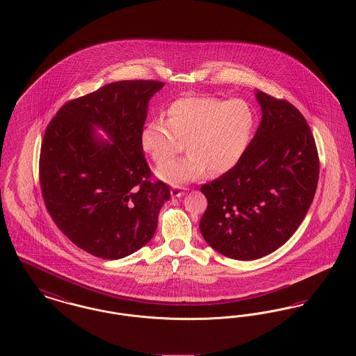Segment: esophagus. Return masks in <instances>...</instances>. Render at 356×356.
I'll use <instances>...</instances> for the list:
<instances>
[{
	"instance_id": "esophagus-1",
	"label": "esophagus",
	"mask_w": 356,
	"mask_h": 356,
	"mask_svg": "<svg viewBox=\"0 0 356 356\" xmlns=\"http://www.w3.org/2000/svg\"><path fill=\"white\" fill-rule=\"evenodd\" d=\"M186 193V188L184 186H172V189H170V195L173 196V197H180V196H183Z\"/></svg>"
}]
</instances>
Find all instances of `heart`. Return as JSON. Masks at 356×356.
Here are the masks:
<instances>
[{
  "instance_id": "1",
  "label": "heart",
  "mask_w": 356,
  "mask_h": 356,
  "mask_svg": "<svg viewBox=\"0 0 356 356\" xmlns=\"http://www.w3.org/2000/svg\"><path fill=\"white\" fill-rule=\"evenodd\" d=\"M254 121V109L241 99L181 97L168 106L167 120L153 118L144 125L140 143L144 152L161 164L186 140L189 152L156 170L170 184H184L203 177L208 170L221 175L236 167L250 145Z\"/></svg>"
}]
</instances>
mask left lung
<instances>
[{
	"instance_id": "1",
	"label": "left lung",
	"mask_w": 356,
	"mask_h": 356,
	"mask_svg": "<svg viewBox=\"0 0 356 356\" xmlns=\"http://www.w3.org/2000/svg\"><path fill=\"white\" fill-rule=\"evenodd\" d=\"M261 121L236 167L200 191L208 200L204 240L219 254L254 260L295 234L319 180L318 149L303 115L256 90Z\"/></svg>"
}]
</instances>
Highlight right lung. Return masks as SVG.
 <instances>
[{
	"instance_id": "right-lung-1",
	"label": "right lung",
	"mask_w": 356,
	"mask_h": 356,
	"mask_svg": "<svg viewBox=\"0 0 356 356\" xmlns=\"http://www.w3.org/2000/svg\"><path fill=\"white\" fill-rule=\"evenodd\" d=\"M160 81H118L74 99L51 119L40 153V184L48 212L88 254L116 260L154 235L163 181H151L140 134ZM99 127L108 136L97 134Z\"/></svg>"
}]
</instances>
